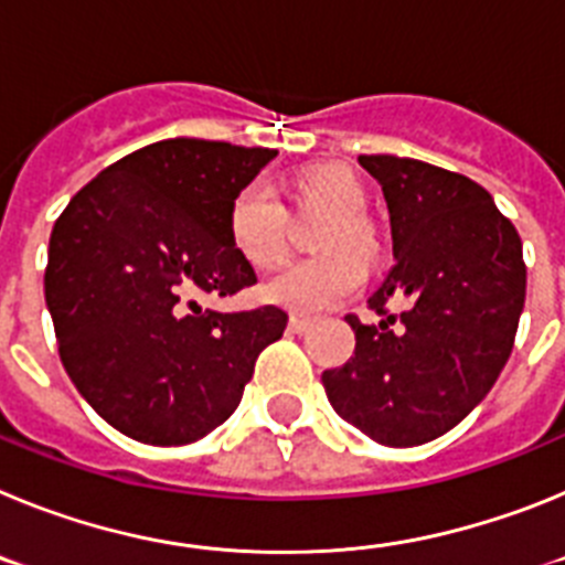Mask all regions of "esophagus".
Returning <instances> with one entry per match:
<instances>
[{
    "label": "esophagus",
    "instance_id": "obj_1",
    "mask_svg": "<svg viewBox=\"0 0 565 565\" xmlns=\"http://www.w3.org/2000/svg\"><path fill=\"white\" fill-rule=\"evenodd\" d=\"M311 326H313V322L308 317H291V319H288V328H291L294 333L311 331Z\"/></svg>",
    "mask_w": 565,
    "mask_h": 565
}]
</instances>
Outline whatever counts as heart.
<instances>
[{
    "instance_id": "heart-1",
    "label": "heart",
    "mask_w": 565,
    "mask_h": 565,
    "mask_svg": "<svg viewBox=\"0 0 565 565\" xmlns=\"http://www.w3.org/2000/svg\"><path fill=\"white\" fill-rule=\"evenodd\" d=\"M294 194L299 206L328 212V221L313 237V252H319V257L279 268L263 286V297L286 311L311 317L339 306L362 286L364 271L355 254L371 257L376 252V237L371 223L364 221L367 192L351 169H311L294 181ZM226 234L248 266L271 268L282 259L286 209L279 206L268 183L252 181L234 194L226 212Z\"/></svg>"
}]
</instances>
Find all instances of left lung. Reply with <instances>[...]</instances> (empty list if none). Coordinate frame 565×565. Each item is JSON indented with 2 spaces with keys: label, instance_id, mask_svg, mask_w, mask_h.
Returning a JSON list of instances; mask_svg holds the SVG:
<instances>
[{
  "label": "left lung",
  "instance_id": "left-lung-1",
  "mask_svg": "<svg viewBox=\"0 0 565 565\" xmlns=\"http://www.w3.org/2000/svg\"><path fill=\"white\" fill-rule=\"evenodd\" d=\"M391 212L396 266L367 306L348 313L356 351L322 373L333 411L373 441L416 447L452 430L501 376L526 299L515 226L492 194L458 172L396 154H359ZM404 298L398 318L386 313Z\"/></svg>",
  "mask_w": 565,
  "mask_h": 565
}]
</instances>
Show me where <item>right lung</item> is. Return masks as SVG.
<instances>
[{
    "label": "right lung",
    "mask_w": 565,
    "mask_h": 565,
    "mask_svg": "<svg viewBox=\"0 0 565 565\" xmlns=\"http://www.w3.org/2000/svg\"><path fill=\"white\" fill-rule=\"evenodd\" d=\"M277 152L169 138L127 154L67 203L50 234L44 299L76 391L115 430L154 447L212 433L237 411L288 313L203 311L254 286L226 212Z\"/></svg>",
    "instance_id": "right-lung-1"
}]
</instances>
